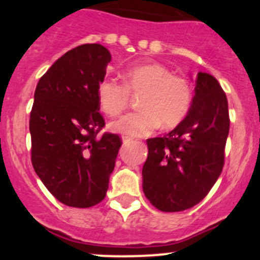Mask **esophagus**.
<instances>
[{"label": "esophagus", "instance_id": "1", "mask_svg": "<svg viewBox=\"0 0 260 260\" xmlns=\"http://www.w3.org/2000/svg\"><path fill=\"white\" fill-rule=\"evenodd\" d=\"M122 140H123V144H129V143L134 142V139L131 138V137H123Z\"/></svg>", "mask_w": 260, "mask_h": 260}]
</instances>
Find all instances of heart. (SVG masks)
I'll list each match as a JSON object with an SVG mask.
<instances>
[{
  "label": "heart",
  "mask_w": 260,
  "mask_h": 260,
  "mask_svg": "<svg viewBox=\"0 0 260 260\" xmlns=\"http://www.w3.org/2000/svg\"><path fill=\"white\" fill-rule=\"evenodd\" d=\"M132 94H142V110L129 112L112 122L111 129L124 136H145L160 126L172 128L186 118L192 106V86L186 78L175 76L160 63H137L123 73V84L105 78L98 84L100 107L116 117L128 106Z\"/></svg>",
  "instance_id": "heart-1"
}]
</instances>
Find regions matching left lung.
Here are the masks:
<instances>
[{
	"instance_id": "1",
	"label": "left lung",
	"mask_w": 260,
	"mask_h": 260,
	"mask_svg": "<svg viewBox=\"0 0 260 260\" xmlns=\"http://www.w3.org/2000/svg\"><path fill=\"white\" fill-rule=\"evenodd\" d=\"M196 83L186 118L166 136L147 139L143 192L155 208L166 213L186 210L202 202L225 161L228 98L210 74L199 72Z\"/></svg>"
}]
</instances>
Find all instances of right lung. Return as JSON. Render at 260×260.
I'll use <instances>...</instances> for the list:
<instances>
[{"mask_svg":"<svg viewBox=\"0 0 260 260\" xmlns=\"http://www.w3.org/2000/svg\"><path fill=\"white\" fill-rule=\"evenodd\" d=\"M109 50L84 44L66 52L39 80L29 129L31 164L57 201L90 208L105 198L122 140L99 132L98 84L105 78Z\"/></svg>","mask_w":260,"mask_h":260,"instance_id":"1","label":"right lung"}]
</instances>
